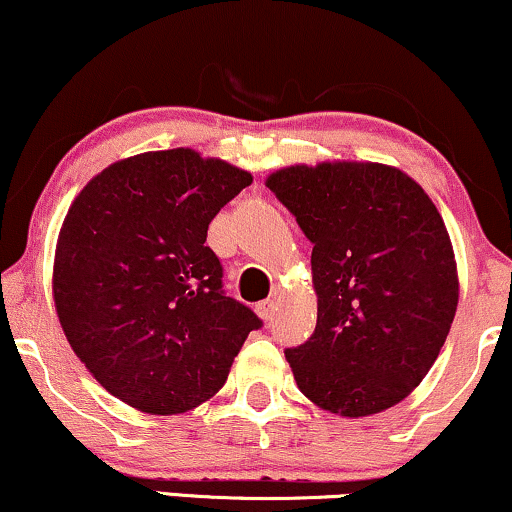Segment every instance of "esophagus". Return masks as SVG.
Masks as SVG:
<instances>
[{
	"label": "esophagus",
	"instance_id": "34e87169",
	"mask_svg": "<svg viewBox=\"0 0 512 512\" xmlns=\"http://www.w3.org/2000/svg\"><path fill=\"white\" fill-rule=\"evenodd\" d=\"M274 309H276V302L274 300H262L255 304V312L260 314L262 321H269L271 316H274Z\"/></svg>",
	"mask_w": 512,
	"mask_h": 512
}]
</instances>
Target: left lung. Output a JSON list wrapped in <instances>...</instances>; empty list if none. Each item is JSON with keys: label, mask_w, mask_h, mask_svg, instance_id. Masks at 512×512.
Masks as SVG:
<instances>
[{"label": "left lung", "mask_w": 512, "mask_h": 512, "mask_svg": "<svg viewBox=\"0 0 512 512\" xmlns=\"http://www.w3.org/2000/svg\"><path fill=\"white\" fill-rule=\"evenodd\" d=\"M264 184L314 243L316 328L286 349L300 392L342 418L399 404L458 307L454 245L432 198L399 167L357 160L281 167Z\"/></svg>", "instance_id": "8db88e82"}]
</instances>
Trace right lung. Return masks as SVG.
<instances>
[{
  "instance_id": "obj_1",
  "label": "right lung",
  "mask_w": 512,
  "mask_h": 512,
  "mask_svg": "<svg viewBox=\"0 0 512 512\" xmlns=\"http://www.w3.org/2000/svg\"><path fill=\"white\" fill-rule=\"evenodd\" d=\"M252 174L193 148L122 158L87 181L58 231L54 304L96 383L151 416L186 413L222 390L262 321L222 293L205 245Z\"/></svg>"
}]
</instances>
